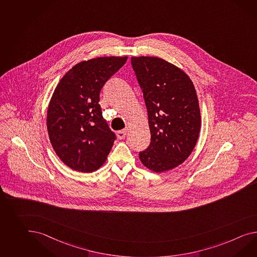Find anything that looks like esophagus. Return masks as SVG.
Listing matches in <instances>:
<instances>
[{"instance_id":"obj_1","label":"esophagus","mask_w":257,"mask_h":257,"mask_svg":"<svg viewBox=\"0 0 257 257\" xmlns=\"http://www.w3.org/2000/svg\"><path fill=\"white\" fill-rule=\"evenodd\" d=\"M126 132H127L126 130L119 131V132H117V133H116V135H117L118 139H124L125 137V135H126Z\"/></svg>"}]
</instances>
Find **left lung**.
<instances>
[{
  "label": "left lung",
  "instance_id": "8db88e82",
  "mask_svg": "<svg viewBox=\"0 0 257 257\" xmlns=\"http://www.w3.org/2000/svg\"><path fill=\"white\" fill-rule=\"evenodd\" d=\"M132 65L151 133L140 160L150 171H170L184 163L198 142L201 116L195 86L183 70L158 57H132Z\"/></svg>",
  "mask_w": 257,
  "mask_h": 257
}]
</instances>
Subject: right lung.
Here are the masks:
<instances>
[{
  "mask_svg": "<svg viewBox=\"0 0 257 257\" xmlns=\"http://www.w3.org/2000/svg\"><path fill=\"white\" fill-rule=\"evenodd\" d=\"M127 57L81 61L60 79L50 99L46 125L53 149L73 171H97L115 140L102 117L99 92Z\"/></svg>",
  "mask_w": 257,
  "mask_h": 257,
  "instance_id": "obj_1",
  "label": "right lung"
}]
</instances>
